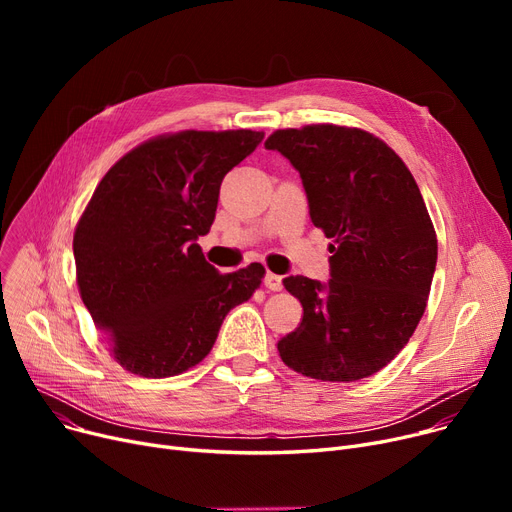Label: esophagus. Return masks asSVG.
<instances>
[{"mask_svg": "<svg viewBox=\"0 0 512 512\" xmlns=\"http://www.w3.org/2000/svg\"><path fill=\"white\" fill-rule=\"evenodd\" d=\"M263 284H265V288H267V290L280 292V290H282V276L272 274V272H267V274H265V278H263Z\"/></svg>", "mask_w": 512, "mask_h": 512, "instance_id": "34e87169", "label": "esophagus"}]
</instances>
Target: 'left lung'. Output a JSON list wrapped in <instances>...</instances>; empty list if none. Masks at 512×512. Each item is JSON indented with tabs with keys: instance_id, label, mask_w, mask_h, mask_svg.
<instances>
[{
	"instance_id": "left-lung-1",
	"label": "left lung",
	"mask_w": 512,
	"mask_h": 512,
	"mask_svg": "<svg viewBox=\"0 0 512 512\" xmlns=\"http://www.w3.org/2000/svg\"><path fill=\"white\" fill-rule=\"evenodd\" d=\"M265 147L299 170L311 222L334 242L328 284L284 278L303 319L278 353L313 380L369 378L405 348L432 288L438 238L419 186L382 139L355 126L284 128Z\"/></svg>"
}]
</instances>
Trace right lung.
I'll use <instances>...</instances> for the list:
<instances>
[{
	"mask_svg": "<svg viewBox=\"0 0 512 512\" xmlns=\"http://www.w3.org/2000/svg\"><path fill=\"white\" fill-rule=\"evenodd\" d=\"M261 139L249 128L157 134L97 184L74 230L76 284L126 371L159 380L195 367L259 288L261 263L222 274L195 240L213 224L224 176Z\"/></svg>",
	"mask_w": 512,
	"mask_h": 512,
	"instance_id": "add662e5",
	"label": "right lung"
}]
</instances>
